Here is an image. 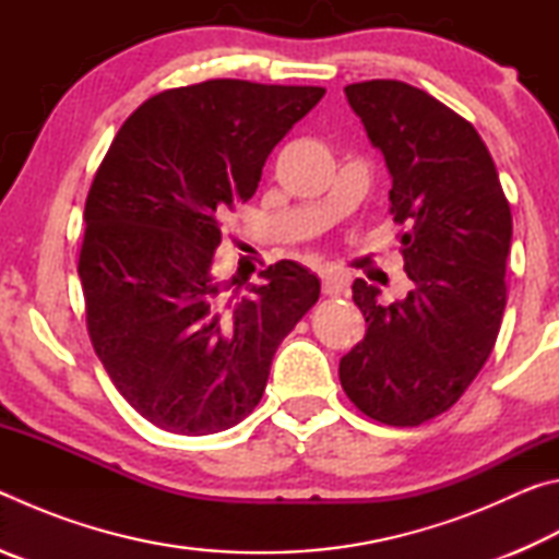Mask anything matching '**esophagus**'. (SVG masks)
<instances>
[{
  "label": "esophagus",
  "instance_id": "esophagus-1",
  "mask_svg": "<svg viewBox=\"0 0 559 559\" xmlns=\"http://www.w3.org/2000/svg\"><path fill=\"white\" fill-rule=\"evenodd\" d=\"M323 293L325 296H330V298H337L340 293L345 290V283H343V278L340 276H335V273H323Z\"/></svg>",
  "mask_w": 559,
  "mask_h": 559
}]
</instances>
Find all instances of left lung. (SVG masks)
<instances>
[{
	"instance_id": "left-lung-1",
	"label": "left lung",
	"mask_w": 559,
	"mask_h": 559,
	"mask_svg": "<svg viewBox=\"0 0 559 559\" xmlns=\"http://www.w3.org/2000/svg\"><path fill=\"white\" fill-rule=\"evenodd\" d=\"M345 96L390 167L412 290L384 306L380 288L353 283L367 333L340 359V384L370 419L419 427L461 400L496 345L513 216L466 118L402 81L353 83Z\"/></svg>"
}]
</instances>
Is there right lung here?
Listing matches in <instances>:
<instances>
[{
  "instance_id": "obj_1",
  "label": "right lung",
  "mask_w": 559,
  "mask_h": 559,
  "mask_svg": "<svg viewBox=\"0 0 559 559\" xmlns=\"http://www.w3.org/2000/svg\"><path fill=\"white\" fill-rule=\"evenodd\" d=\"M318 86L214 79L147 98L122 122L86 197L79 276L110 382L155 427L204 437L239 424L271 359L320 298L296 261L263 283L224 278V216L257 192L271 150Z\"/></svg>"
}]
</instances>
